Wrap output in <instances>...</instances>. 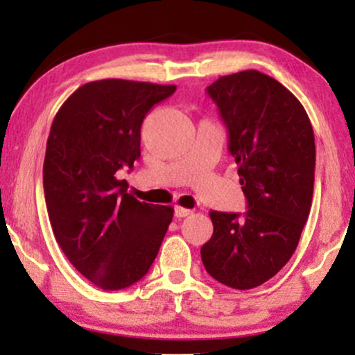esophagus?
<instances>
[{
    "label": "esophagus",
    "mask_w": 355,
    "mask_h": 355,
    "mask_svg": "<svg viewBox=\"0 0 355 355\" xmlns=\"http://www.w3.org/2000/svg\"><path fill=\"white\" fill-rule=\"evenodd\" d=\"M189 215H191V210L190 209H185V207H180V205L175 207V217H177V218L189 217Z\"/></svg>",
    "instance_id": "obj_1"
}]
</instances>
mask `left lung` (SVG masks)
Returning a JSON list of instances; mask_svg holds the SVG:
<instances>
[{"label": "left lung", "instance_id": "obj_1", "mask_svg": "<svg viewBox=\"0 0 355 355\" xmlns=\"http://www.w3.org/2000/svg\"><path fill=\"white\" fill-rule=\"evenodd\" d=\"M207 93L229 130L248 210L210 211L202 262L220 284L248 291L272 279L299 243L313 195V130L302 103L266 73L220 76Z\"/></svg>", "mask_w": 355, "mask_h": 355}]
</instances>
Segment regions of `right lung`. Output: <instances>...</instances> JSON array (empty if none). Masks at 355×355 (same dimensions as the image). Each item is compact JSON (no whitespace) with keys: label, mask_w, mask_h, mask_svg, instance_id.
Segmentation results:
<instances>
[{"label":"right lung","mask_w":355,"mask_h":355,"mask_svg":"<svg viewBox=\"0 0 355 355\" xmlns=\"http://www.w3.org/2000/svg\"><path fill=\"white\" fill-rule=\"evenodd\" d=\"M175 89L146 81H89L53 120L43 164L53 234L73 267L105 291L138 282L172 223L173 207L138 202L116 172L133 168L145 115Z\"/></svg>","instance_id":"1"}]
</instances>
